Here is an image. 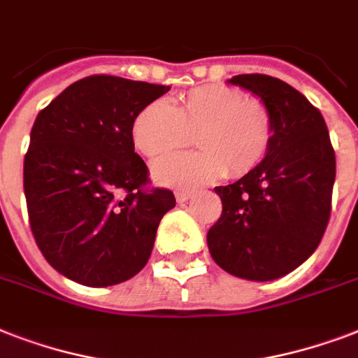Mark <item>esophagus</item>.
Segmentation results:
<instances>
[{
    "label": "esophagus",
    "instance_id": "esophagus-1",
    "mask_svg": "<svg viewBox=\"0 0 358 358\" xmlns=\"http://www.w3.org/2000/svg\"><path fill=\"white\" fill-rule=\"evenodd\" d=\"M174 195H176V201H178V202H185V201H187V199H189L191 195H193V191L178 189V191H176V193H174Z\"/></svg>",
    "mask_w": 358,
    "mask_h": 358
}]
</instances>
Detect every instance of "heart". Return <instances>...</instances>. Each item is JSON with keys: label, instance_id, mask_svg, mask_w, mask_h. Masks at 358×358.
<instances>
[{"label": "heart", "instance_id": "b5f03b06", "mask_svg": "<svg viewBox=\"0 0 358 358\" xmlns=\"http://www.w3.org/2000/svg\"><path fill=\"white\" fill-rule=\"evenodd\" d=\"M131 141L146 157H157L189 145L199 150L173 154L154 163L156 182L173 187H196L252 173L273 143V119L260 98L227 85H204L184 92L171 106L154 100L131 120Z\"/></svg>", "mask_w": 358, "mask_h": 358}]
</instances>
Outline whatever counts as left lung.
Here are the masks:
<instances>
[{"label":"left lung","mask_w":358,"mask_h":358,"mask_svg":"<svg viewBox=\"0 0 358 358\" xmlns=\"http://www.w3.org/2000/svg\"><path fill=\"white\" fill-rule=\"evenodd\" d=\"M260 98L273 119L267 157L243 178L219 185L223 213L208 230L219 267L247 280H275L317 249L329 217L336 157L327 124L294 87L266 74L229 80Z\"/></svg>","instance_id":"obj_1"}]
</instances>
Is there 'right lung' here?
I'll list each match as a JSON object with an SVG mask.
<instances>
[{"instance_id": "1", "label": "right lung", "mask_w": 358, "mask_h": 358, "mask_svg": "<svg viewBox=\"0 0 358 358\" xmlns=\"http://www.w3.org/2000/svg\"><path fill=\"white\" fill-rule=\"evenodd\" d=\"M171 87L89 76L48 103L31 129L24 193L31 232L48 264L103 288L146 266L173 191L148 185L131 120Z\"/></svg>"}]
</instances>
